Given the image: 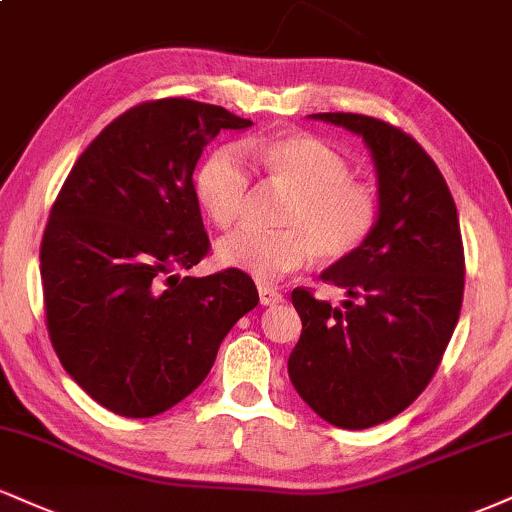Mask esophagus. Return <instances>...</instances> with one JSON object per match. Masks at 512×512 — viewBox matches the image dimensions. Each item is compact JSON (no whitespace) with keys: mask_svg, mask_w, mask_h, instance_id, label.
Masks as SVG:
<instances>
[{"mask_svg":"<svg viewBox=\"0 0 512 512\" xmlns=\"http://www.w3.org/2000/svg\"><path fill=\"white\" fill-rule=\"evenodd\" d=\"M260 303L264 307L279 305V303H283V293L276 291V288H272V286H260Z\"/></svg>","mask_w":512,"mask_h":512,"instance_id":"esophagus-1","label":"esophagus"}]
</instances>
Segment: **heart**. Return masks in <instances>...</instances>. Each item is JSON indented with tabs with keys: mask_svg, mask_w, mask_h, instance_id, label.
Wrapping results in <instances>:
<instances>
[{
	"mask_svg": "<svg viewBox=\"0 0 512 512\" xmlns=\"http://www.w3.org/2000/svg\"><path fill=\"white\" fill-rule=\"evenodd\" d=\"M264 181L288 200L281 231L240 229L217 243V260L262 283L303 269L312 257L343 262L360 252L377 231L381 202L377 190L353 176V166L336 147L317 135L293 133L250 147ZM252 171L236 147L214 150L195 174V195L207 217L229 229L243 214Z\"/></svg>",
	"mask_w": 512,
	"mask_h": 512,
	"instance_id": "obj_1",
	"label": "heart"
}]
</instances>
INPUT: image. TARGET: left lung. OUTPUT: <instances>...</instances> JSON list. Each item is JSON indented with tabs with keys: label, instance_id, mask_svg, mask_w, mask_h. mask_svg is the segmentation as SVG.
Masks as SVG:
<instances>
[{
	"label": "left lung",
	"instance_id": "8db88e82",
	"mask_svg": "<svg viewBox=\"0 0 512 512\" xmlns=\"http://www.w3.org/2000/svg\"><path fill=\"white\" fill-rule=\"evenodd\" d=\"M365 138L377 162L381 219L360 252L322 274L348 293L343 307L291 293L303 334L288 377L322 420L367 429L403 412L439 369L465 291L458 209L427 150L389 121L326 112Z\"/></svg>",
	"mask_w": 512,
	"mask_h": 512
}]
</instances>
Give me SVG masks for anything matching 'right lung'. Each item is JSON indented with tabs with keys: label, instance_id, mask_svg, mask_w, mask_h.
<instances>
[{
	"label": "right lung",
	"instance_id": "right-lung-1",
	"mask_svg": "<svg viewBox=\"0 0 512 512\" xmlns=\"http://www.w3.org/2000/svg\"><path fill=\"white\" fill-rule=\"evenodd\" d=\"M250 126L186 97L135 104L85 147L49 209L40 243L49 341L80 389L116 415L181 403L260 303L240 269L176 274L212 248L197 159L221 131Z\"/></svg>",
	"mask_w": 512,
	"mask_h": 512
}]
</instances>
